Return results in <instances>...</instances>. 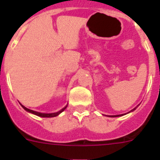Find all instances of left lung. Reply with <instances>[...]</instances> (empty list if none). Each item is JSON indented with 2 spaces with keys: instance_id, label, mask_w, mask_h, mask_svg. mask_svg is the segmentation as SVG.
<instances>
[{
  "instance_id": "obj_1",
  "label": "left lung",
  "mask_w": 160,
  "mask_h": 160,
  "mask_svg": "<svg viewBox=\"0 0 160 160\" xmlns=\"http://www.w3.org/2000/svg\"><path fill=\"white\" fill-rule=\"evenodd\" d=\"M135 109H136V108H134V109H133L132 110H130V112L133 111V110H134ZM121 115H123V114H118V115H111V117H119V116H121Z\"/></svg>"
}]
</instances>
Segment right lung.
<instances>
[{
    "label": "right lung",
    "instance_id": "right-lung-1",
    "mask_svg": "<svg viewBox=\"0 0 160 160\" xmlns=\"http://www.w3.org/2000/svg\"><path fill=\"white\" fill-rule=\"evenodd\" d=\"M21 106L23 107V109H25V110H26L27 112H30V113H31V114H36V115H37V116H40V117H45V118H50V117H55L57 116V115H59V114L61 113V112H63L64 110H65V109H66V107H67V105L65 107H64L62 109H60V111L58 112H55V113H51V114H45V113H40V112H36V111H34V110H31V109H27L26 107L23 106V105H21Z\"/></svg>",
    "mask_w": 160,
    "mask_h": 160
}]
</instances>
